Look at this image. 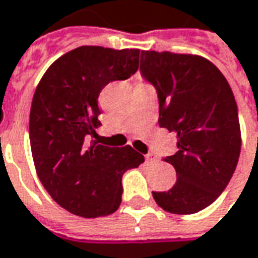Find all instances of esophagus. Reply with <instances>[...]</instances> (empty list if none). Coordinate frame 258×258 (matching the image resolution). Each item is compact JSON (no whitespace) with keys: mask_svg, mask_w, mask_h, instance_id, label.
<instances>
[{"mask_svg":"<svg viewBox=\"0 0 258 258\" xmlns=\"http://www.w3.org/2000/svg\"><path fill=\"white\" fill-rule=\"evenodd\" d=\"M145 159H146V162H156L158 161L154 154H146L145 155Z\"/></svg>","mask_w":258,"mask_h":258,"instance_id":"1","label":"esophagus"}]
</instances>
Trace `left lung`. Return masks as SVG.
Listing matches in <instances>:
<instances>
[{
    "label": "left lung",
    "instance_id": "left-lung-1",
    "mask_svg": "<svg viewBox=\"0 0 258 258\" xmlns=\"http://www.w3.org/2000/svg\"><path fill=\"white\" fill-rule=\"evenodd\" d=\"M139 70L158 94L159 126L176 134L178 146L165 158L176 171V182L169 191H154V200L168 213H198L221 195L240 158L233 90L200 55L142 51Z\"/></svg>",
    "mask_w": 258,
    "mask_h": 258
}]
</instances>
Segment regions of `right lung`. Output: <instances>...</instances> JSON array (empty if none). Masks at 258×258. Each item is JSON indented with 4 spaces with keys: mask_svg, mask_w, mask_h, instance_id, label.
Masks as SVG:
<instances>
[{
    "mask_svg": "<svg viewBox=\"0 0 258 258\" xmlns=\"http://www.w3.org/2000/svg\"><path fill=\"white\" fill-rule=\"evenodd\" d=\"M139 50L96 45L75 48L48 67L35 89L30 110V144L35 171L47 192L69 213L94 218L122 203V176L144 155L129 145L110 148L93 138L99 94L139 67Z\"/></svg>",
    "mask_w": 258,
    "mask_h": 258,
    "instance_id": "add662e5",
    "label": "right lung"
}]
</instances>
